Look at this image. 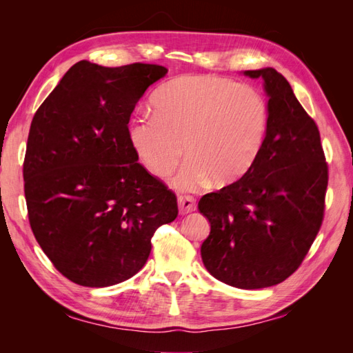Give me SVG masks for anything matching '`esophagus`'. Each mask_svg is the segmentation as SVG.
Here are the masks:
<instances>
[{
	"label": "esophagus",
	"mask_w": 353,
	"mask_h": 353,
	"mask_svg": "<svg viewBox=\"0 0 353 353\" xmlns=\"http://www.w3.org/2000/svg\"><path fill=\"white\" fill-rule=\"evenodd\" d=\"M178 209L181 215H187L196 210V199L193 196H179L178 197Z\"/></svg>",
	"instance_id": "1"
}]
</instances>
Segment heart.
Wrapping results in <instances>:
<instances>
[{
    "mask_svg": "<svg viewBox=\"0 0 353 353\" xmlns=\"http://www.w3.org/2000/svg\"><path fill=\"white\" fill-rule=\"evenodd\" d=\"M153 114L130 123V141L152 175L166 178L184 157L191 159L174 179L181 190L212 183H236L258 162L270 130V105L252 85L185 74L153 95Z\"/></svg>",
    "mask_w": 353,
    "mask_h": 353,
    "instance_id": "obj_1",
    "label": "heart"
}]
</instances>
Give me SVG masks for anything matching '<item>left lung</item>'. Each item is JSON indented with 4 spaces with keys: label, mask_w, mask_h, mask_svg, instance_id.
I'll return each mask as SVG.
<instances>
[{
    "label": "left lung",
    "mask_w": 353,
    "mask_h": 353,
    "mask_svg": "<svg viewBox=\"0 0 353 353\" xmlns=\"http://www.w3.org/2000/svg\"><path fill=\"white\" fill-rule=\"evenodd\" d=\"M244 74L263 79L270 130L249 174L200 199L210 222L200 252L216 280L253 290L283 283L303 262L324 219L328 165L315 121L283 74Z\"/></svg>",
    "instance_id": "left-lung-1"
}]
</instances>
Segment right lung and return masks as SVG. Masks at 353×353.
<instances>
[{
    "mask_svg": "<svg viewBox=\"0 0 353 353\" xmlns=\"http://www.w3.org/2000/svg\"><path fill=\"white\" fill-rule=\"evenodd\" d=\"M168 69L132 63L73 65L39 105L23 162L32 232L74 284L131 279L152 237L178 216L176 196L138 163L130 141L135 104Z\"/></svg>",
    "mask_w": 353,
    "mask_h": 353,
    "instance_id": "1",
    "label": "right lung"
}]
</instances>
